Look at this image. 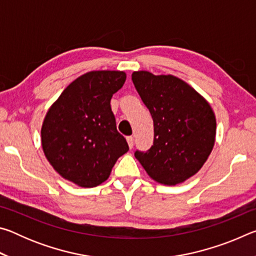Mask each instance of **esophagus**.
<instances>
[{
  "label": "esophagus",
  "mask_w": 256,
  "mask_h": 256,
  "mask_svg": "<svg viewBox=\"0 0 256 256\" xmlns=\"http://www.w3.org/2000/svg\"><path fill=\"white\" fill-rule=\"evenodd\" d=\"M126 141H128V144L130 146V149H132L133 146H134V138H133V136H128L126 138Z\"/></svg>",
  "instance_id": "esophagus-1"
}]
</instances>
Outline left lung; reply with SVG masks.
<instances>
[{
    "label": "left lung",
    "mask_w": 256,
    "mask_h": 256,
    "mask_svg": "<svg viewBox=\"0 0 256 256\" xmlns=\"http://www.w3.org/2000/svg\"><path fill=\"white\" fill-rule=\"evenodd\" d=\"M138 94L154 120V144L136 158L151 178L164 185L183 183L201 170L216 138L210 104L174 76L132 73Z\"/></svg>",
    "instance_id": "obj_1"
}]
</instances>
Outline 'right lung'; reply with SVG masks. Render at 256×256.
I'll return each instance as SVG.
<instances>
[{
  "label": "right lung",
  "mask_w": 256,
  "mask_h": 256,
  "mask_svg": "<svg viewBox=\"0 0 256 256\" xmlns=\"http://www.w3.org/2000/svg\"><path fill=\"white\" fill-rule=\"evenodd\" d=\"M123 71H92L71 82L50 107L42 126V146L58 174L81 188H94L128 151L110 108L122 88Z\"/></svg>",
  "instance_id": "obj_1"
}]
</instances>
